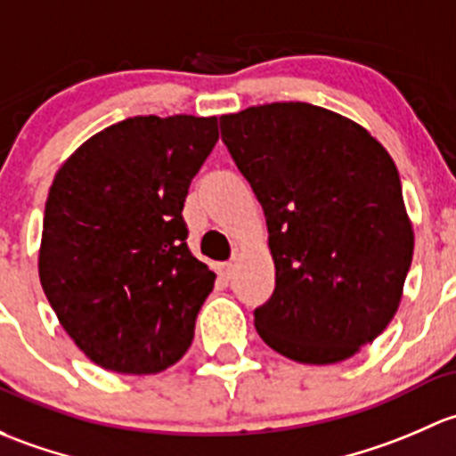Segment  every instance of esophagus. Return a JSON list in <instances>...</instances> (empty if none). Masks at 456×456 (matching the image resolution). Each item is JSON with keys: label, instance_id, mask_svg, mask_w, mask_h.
I'll use <instances>...</instances> for the list:
<instances>
[{"label": "esophagus", "instance_id": "1", "mask_svg": "<svg viewBox=\"0 0 456 456\" xmlns=\"http://www.w3.org/2000/svg\"><path fill=\"white\" fill-rule=\"evenodd\" d=\"M217 270H219V276H222L224 281H230V276H232V263H224V265H219Z\"/></svg>", "mask_w": 456, "mask_h": 456}]
</instances>
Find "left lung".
Segmentation results:
<instances>
[{
  "instance_id": "left-lung-1",
  "label": "left lung",
  "mask_w": 456,
  "mask_h": 456,
  "mask_svg": "<svg viewBox=\"0 0 456 456\" xmlns=\"http://www.w3.org/2000/svg\"><path fill=\"white\" fill-rule=\"evenodd\" d=\"M219 126L270 232L274 292L256 331L303 364L351 358L393 321L411 270L395 162L367 129L309 102L248 107Z\"/></svg>"
}]
</instances>
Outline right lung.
Wrapping results in <instances>:
<instances>
[{"label":"right lung","mask_w":456,"mask_h":456,"mask_svg":"<svg viewBox=\"0 0 456 456\" xmlns=\"http://www.w3.org/2000/svg\"><path fill=\"white\" fill-rule=\"evenodd\" d=\"M217 140V118L134 116L92 135L56 173L41 288L98 367L159 373L193 342L215 274L191 255L182 210Z\"/></svg>","instance_id":"right-lung-1"}]
</instances>
